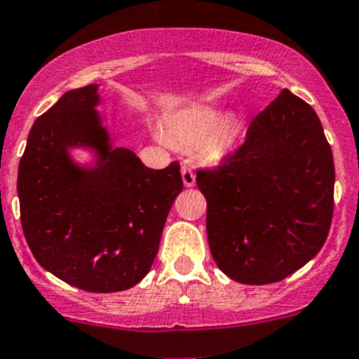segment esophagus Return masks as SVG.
<instances>
[{"label": "esophagus", "mask_w": 359, "mask_h": 359, "mask_svg": "<svg viewBox=\"0 0 359 359\" xmlns=\"http://www.w3.org/2000/svg\"><path fill=\"white\" fill-rule=\"evenodd\" d=\"M180 173H182L184 186H186V187H193L194 182H196V175H194L193 170H191L189 166H182V170H180Z\"/></svg>", "instance_id": "1"}]
</instances>
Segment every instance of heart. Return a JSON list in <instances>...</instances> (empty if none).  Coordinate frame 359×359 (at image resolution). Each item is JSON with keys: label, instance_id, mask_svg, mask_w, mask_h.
Returning a JSON list of instances; mask_svg holds the SVG:
<instances>
[{"label": "heart", "instance_id": "b5f03b06", "mask_svg": "<svg viewBox=\"0 0 359 359\" xmlns=\"http://www.w3.org/2000/svg\"><path fill=\"white\" fill-rule=\"evenodd\" d=\"M238 133L236 119L224 117L215 107H194L166 121V135L173 144L184 147L205 144L210 156H222L231 151Z\"/></svg>", "mask_w": 359, "mask_h": 359}]
</instances>
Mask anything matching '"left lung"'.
<instances>
[{"label":"left lung","instance_id":"8db88e82","mask_svg":"<svg viewBox=\"0 0 359 359\" xmlns=\"http://www.w3.org/2000/svg\"><path fill=\"white\" fill-rule=\"evenodd\" d=\"M207 236L222 272L240 284L279 283L325 245L335 165L321 121L287 89L257 114L245 140L196 170Z\"/></svg>","mask_w":359,"mask_h":359}]
</instances>
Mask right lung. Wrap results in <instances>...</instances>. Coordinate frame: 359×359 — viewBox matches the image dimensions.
I'll use <instances>...</instances> for the list:
<instances>
[{
	"label": "right lung",
	"instance_id": "right-lung-1",
	"mask_svg": "<svg viewBox=\"0 0 359 359\" xmlns=\"http://www.w3.org/2000/svg\"><path fill=\"white\" fill-rule=\"evenodd\" d=\"M96 86L65 93L34 121L19 163L20 224L38 263L89 293L133 287L151 270L170 207L182 191L177 161L147 168L112 149L95 110ZM72 144L100 152L96 169L67 158Z\"/></svg>",
	"mask_w": 359,
	"mask_h": 359
}]
</instances>
